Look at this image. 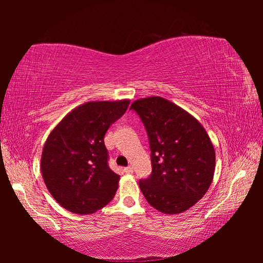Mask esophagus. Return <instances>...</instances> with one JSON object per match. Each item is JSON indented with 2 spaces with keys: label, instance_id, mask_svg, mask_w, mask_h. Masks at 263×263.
Returning a JSON list of instances; mask_svg holds the SVG:
<instances>
[{
  "label": "esophagus",
  "instance_id": "1",
  "mask_svg": "<svg viewBox=\"0 0 263 263\" xmlns=\"http://www.w3.org/2000/svg\"><path fill=\"white\" fill-rule=\"evenodd\" d=\"M124 172H125L126 174H132V173H133V168H132L131 166H128V167H126V168H124Z\"/></svg>",
  "mask_w": 263,
  "mask_h": 263
}]
</instances>
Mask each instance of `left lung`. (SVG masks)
Returning <instances> with one entry per match:
<instances>
[{"mask_svg":"<svg viewBox=\"0 0 263 263\" xmlns=\"http://www.w3.org/2000/svg\"><path fill=\"white\" fill-rule=\"evenodd\" d=\"M131 109L147 130L152 174L139 186L151 206L166 215L188 210L212 183L216 153L205 128L188 111L163 97L137 100Z\"/></svg>","mask_w":263,"mask_h":263,"instance_id":"obj_1","label":"left lung"}]
</instances>
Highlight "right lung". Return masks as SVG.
<instances>
[{
    "instance_id": "1",
    "label": "right lung",
    "mask_w": 263,
    "mask_h": 263,
    "mask_svg": "<svg viewBox=\"0 0 263 263\" xmlns=\"http://www.w3.org/2000/svg\"><path fill=\"white\" fill-rule=\"evenodd\" d=\"M128 104L130 100L86 102L48 135L42 152V175L52 197L66 210L89 215L114 198L121 176L108 166L104 136Z\"/></svg>"
}]
</instances>
